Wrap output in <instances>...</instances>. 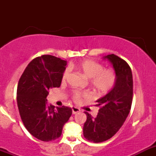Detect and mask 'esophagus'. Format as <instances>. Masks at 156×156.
I'll use <instances>...</instances> for the list:
<instances>
[{
	"label": "esophagus",
	"mask_w": 156,
	"mask_h": 156,
	"mask_svg": "<svg viewBox=\"0 0 156 156\" xmlns=\"http://www.w3.org/2000/svg\"><path fill=\"white\" fill-rule=\"evenodd\" d=\"M72 113H73V114H76V113L79 112H80L79 108L75 107V106H73V107H72Z\"/></svg>",
	"instance_id": "esophagus-1"
}]
</instances>
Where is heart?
<instances>
[{
	"mask_svg": "<svg viewBox=\"0 0 156 156\" xmlns=\"http://www.w3.org/2000/svg\"><path fill=\"white\" fill-rule=\"evenodd\" d=\"M72 67L82 72L88 78H90V83L97 91L101 93L108 92L114 87L116 81V75L112 69H104L103 64L92 59H84L78 63L72 65ZM69 69H66L62 75V80L65 81L69 75ZM87 94L75 91L73 99L78 101L82 97H87Z\"/></svg>",
	"mask_w": 156,
	"mask_h": 156,
	"instance_id": "heart-1",
	"label": "heart"
}]
</instances>
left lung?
Segmentation results:
<instances>
[{"mask_svg": "<svg viewBox=\"0 0 156 156\" xmlns=\"http://www.w3.org/2000/svg\"><path fill=\"white\" fill-rule=\"evenodd\" d=\"M105 58L112 64L116 81L106 96L97 100L96 106L100 107L97 117L85 113L84 136L94 143L104 142L119 131L130 112L133 100V77L130 66L115 54L107 55Z\"/></svg>", "mask_w": 156, "mask_h": 156, "instance_id": "obj_1", "label": "left lung"}]
</instances>
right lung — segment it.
Returning a JSON list of instances; mask_svg holds the SVG:
<instances>
[{
  "instance_id": "1",
  "label": "right lung",
  "mask_w": 156,
  "mask_h": 156,
  "mask_svg": "<svg viewBox=\"0 0 156 156\" xmlns=\"http://www.w3.org/2000/svg\"><path fill=\"white\" fill-rule=\"evenodd\" d=\"M66 61L51 55H43L29 62L17 86V106L28 131L44 142L54 140L62 134L63 125L72 115L68 106L48 105L50 88L59 87Z\"/></svg>"
}]
</instances>
